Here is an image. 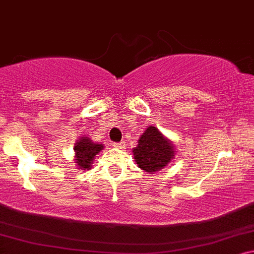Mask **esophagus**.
Wrapping results in <instances>:
<instances>
[{
	"mask_svg": "<svg viewBox=\"0 0 254 254\" xmlns=\"http://www.w3.org/2000/svg\"><path fill=\"white\" fill-rule=\"evenodd\" d=\"M113 146L115 148H120V149H122V148H124V142H115V144H113Z\"/></svg>",
	"mask_w": 254,
	"mask_h": 254,
	"instance_id": "esophagus-1",
	"label": "esophagus"
}]
</instances>
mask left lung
Listing matches in <instances>:
<instances>
[{
	"instance_id": "1",
	"label": "left lung",
	"mask_w": 254,
	"mask_h": 254,
	"mask_svg": "<svg viewBox=\"0 0 254 254\" xmlns=\"http://www.w3.org/2000/svg\"><path fill=\"white\" fill-rule=\"evenodd\" d=\"M134 161L145 173L155 174L163 169L175 156V148L155 127H148L132 149Z\"/></svg>"
}]
</instances>
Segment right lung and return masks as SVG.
Returning <instances> with one entry per match:
<instances>
[{"label": "right lung", "mask_w": 254, "mask_h": 254, "mask_svg": "<svg viewBox=\"0 0 254 254\" xmlns=\"http://www.w3.org/2000/svg\"><path fill=\"white\" fill-rule=\"evenodd\" d=\"M103 145L92 141L88 137H81L74 144V160L81 170H90L95 155L102 151Z\"/></svg>", "instance_id": "add662e5"}]
</instances>
